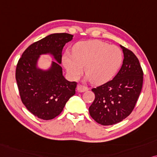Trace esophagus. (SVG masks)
Segmentation results:
<instances>
[{
  "label": "esophagus",
  "instance_id": "obj_1",
  "mask_svg": "<svg viewBox=\"0 0 157 157\" xmlns=\"http://www.w3.org/2000/svg\"><path fill=\"white\" fill-rule=\"evenodd\" d=\"M77 91H78V92H80V93H83V92H85V91H87V90H88V88H87V87H85V86H83V85H77Z\"/></svg>",
  "mask_w": 157,
  "mask_h": 157
}]
</instances>
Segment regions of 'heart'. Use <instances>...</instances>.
Segmentation results:
<instances>
[{
	"mask_svg": "<svg viewBox=\"0 0 157 157\" xmlns=\"http://www.w3.org/2000/svg\"><path fill=\"white\" fill-rule=\"evenodd\" d=\"M123 60L121 50L114 45L98 40L80 41L73 47L72 54L66 52L63 63L72 79L85 72L87 80L100 85L109 81L116 75Z\"/></svg>",
	"mask_w": 157,
	"mask_h": 157,
	"instance_id": "b5f03b06",
	"label": "heart"
}]
</instances>
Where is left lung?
<instances>
[{"instance_id": "8db88e82", "label": "left lung", "mask_w": 157, "mask_h": 157, "mask_svg": "<svg viewBox=\"0 0 157 157\" xmlns=\"http://www.w3.org/2000/svg\"><path fill=\"white\" fill-rule=\"evenodd\" d=\"M124 61L112 80L93 88L95 98L89 108L90 116L103 126L116 124L131 114L143 85V71L136 56L120 45Z\"/></svg>"}]
</instances>
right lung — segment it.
Wrapping results in <instances>:
<instances>
[{"instance_id": "1", "label": "right lung", "mask_w": 157, "mask_h": 157, "mask_svg": "<svg viewBox=\"0 0 157 157\" xmlns=\"http://www.w3.org/2000/svg\"><path fill=\"white\" fill-rule=\"evenodd\" d=\"M73 35L52 33L31 44L18 60L16 80L22 103L31 113L51 120L61 113L68 100L75 94L77 83L62 74V52ZM49 54L56 62L44 70L38 67L41 55Z\"/></svg>"}]
</instances>
